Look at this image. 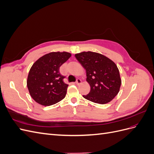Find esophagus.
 Listing matches in <instances>:
<instances>
[{"label": "esophagus", "mask_w": 154, "mask_h": 154, "mask_svg": "<svg viewBox=\"0 0 154 154\" xmlns=\"http://www.w3.org/2000/svg\"><path fill=\"white\" fill-rule=\"evenodd\" d=\"M80 83H82V80H80V79H79V78H78L77 80H76V85H80Z\"/></svg>", "instance_id": "1"}]
</instances>
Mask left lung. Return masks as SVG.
Wrapping results in <instances>:
<instances>
[{
	"mask_svg": "<svg viewBox=\"0 0 154 154\" xmlns=\"http://www.w3.org/2000/svg\"><path fill=\"white\" fill-rule=\"evenodd\" d=\"M75 57L85 69L86 80L91 91L83 97L99 104H106L118 94L122 80L116 63L105 56L91 51L75 54Z\"/></svg>",
	"mask_w": 154,
	"mask_h": 154,
	"instance_id": "8db88e82",
	"label": "left lung"
}]
</instances>
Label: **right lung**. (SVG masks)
Segmentation results:
<instances>
[{"instance_id":"1","label":"right lung","mask_w":154,"mask_h":154,"mask_svg":"<svg viewBox=\"0 0 154 154\" xmlns=\"http://www.w3.org/2000/svg\"><path fill=\"white\" fill-rule=\"evenodd\" d=\"M71 57L67 52H51L38 59L31 67L27 86L32 98L44 106H50L66 97L68 85L59 72L60 67Z\"/></svg>"}]
</instances>
